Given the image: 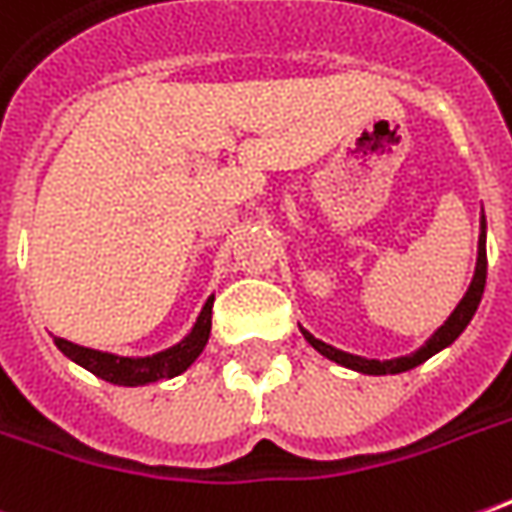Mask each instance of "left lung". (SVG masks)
Here are the masks:
<instances>
[{
	"mask_svg": "<svg viewBox=\"0 0 512 512\" xmlns=\"http://www.w3.org/2000/svg\"><path fill=\"white\" fill-rule=\"evenodd\" d=\"M485 277H488V255H485V216H482L474 280H471V285H468L466 296L460 299V305L455 307V313L446 318V321H443V327H438L430 341L424 343L421 349H416L413 355L393 357V360H368V357L349 355V352H341V349H335V346H330V343L318 341V338H313V335H310L307 330H302V335H305V341L310 343V346H313L316 352H321L324 357L335 360L338 366L352 368V371H360V374H374V377H380V374H402V371H410V368L421 366L424 360H430L435 352L446 349V346L455 341L460 332L466 330L468 321L474 318L477 307H480L482 291H485Z\"/></svg>",
	"mask_w": 512,
	"mask_h": 512,
	"instance_id": "left-lung-1",
	"label": "left lung"
}]
</instances>
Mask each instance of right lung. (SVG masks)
I'll use <instances>...</instances> for the list:
<instances>
[{
    "label": "right lung",
    "mask_w": 512,
    "mask_h": 512,
    "mask_svg": "<svg viewBox=\"0 0 512 512\" xmlns=\"http://www.w3.org/2000/svg\"><path fill=\"white\" fill-rule=\"evenodd\" d=\"M210 316H213V296L207 299L202 313L196 318L194 330L188 332L177 346H171L166 352H157L149 357H119L110 352H99V349H88V346H77V343L66 341V338H55V346L63 355L74 360L77 366L88 368L91 374L102 377L105 382L113 385H149V382L171 380L182 374L185 368L194 363L196 357L202 355L207 338H210Z\"/></svg>",
    "instance_id": "right-lung-1"
}]
</instances>
